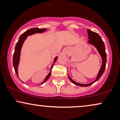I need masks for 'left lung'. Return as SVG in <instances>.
Wrapping results in <instances>:
<instances>
[{
	"mask_svg": "<svg viewBox=\"0 0 120 120\" xmlns=\"http://www.w3.org/2000/svg\"><path fill=\"white\" fill-rule=\"evenodd\" d=\"M87 32H88V39H89L88 41V42L90 44L93 45L94 46H95V47L99 51L100 54L101 55L102 59V66L101 67V69L99 72L97 78H96V80L94 81L92 83H88V84H81V83H79L75 82L74 81L71 79L70 78V76L68 75V77L69 80H71V82L73 83L76 86H79L80 87H87L91 85H92L93 83H94L95 82L97 81L99 79L101 78L102 75L103 74V72L105 71V68H106V62H107V54L106 52V49H105V46L104 42L103 41L102 39L101 38V37L96 32H93L91 30L87 29Z\"/></svg>",
	"mask_w": 120,
	"mask_h": 120,
	"instance_id": "obj_1",
	"label": "left lung"
}]
</instances>
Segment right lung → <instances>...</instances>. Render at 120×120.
Wrapping results in <instances>:
<instances>
[{
	"instance_id": "right-lung-1",
	"label": "right lung",
	"mask_w": 120,
	"mask_h": 120,
	"mask_svg": "<svg viewBox=\"0 0 120 120\" xmlns=\"http://www.w3.org/2000/svg\"><path fill=\"white\" fill-rule=\"evenodd\" d=\"M46 30V29H45V28H42V29H40V28H37V27L31 28V29L28 30L27 31L25 32L24 33H23L22 34L20 35V37H19V40L18 41L17 44H16V45L15 47V51H14L13 56V67L14 68V71H15L16 74H17V75L18 77V78H19V76H18V66L19 59H20L21 48V46H22V45L23 43H24V41H25V40L27 37L28 35H32V34H34L35 33H42V32L45 31ZM56 59H57V57L55 58L54 60V63L55 62V61L56 60ZM53 66V64L51 67V69H52V68ZM51 74V71H50L49 74H48V75L46 77L45 79L44 80V81L42 82L41 85H42V84L45 83L46 81H47L48 79L49 78Z\"/></svg>"
}]
</instances>
